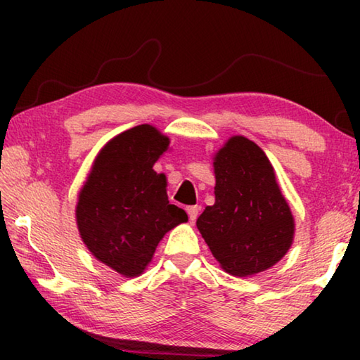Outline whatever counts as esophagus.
<instances>
[{
    "label": "esophagus",
    "mask_w": 360,
    "mask_h": 360,
    "mask_svg": "<svg viewBox=\"0 0 360 360\" xmlns=\"http://www.w3.org/2000/svg\"><path fill=\"white\" fill-rule=\"evenodd\" d=\"M198 211H200L198 206H188V208H187L188 221H191L192 224H193L195 221H197V217H198Z\"/></svg>",
    "instance_id": "esophagus-1"
}]
</instances>
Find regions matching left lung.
I'll list each match as a JSON object with an SVG mask.
<instances>
[{"mask_svg": "<svg viewBox=\"0 0 360 360\" xmlns=\"http://www.w3.org/2000/svg\"><path fill=\"white\" fill-rule=\"evenodd\" d=\"M216 202L197 219L225 271L251 276L281 260L294 240V217L265 152L245 136L214 155Z\"/></svg>", "mask_w": 360, "mask_h": 360, "instance_id": "8db88e82", "label": "left lung"}]
</instances>
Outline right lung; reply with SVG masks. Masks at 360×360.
<instances>
[{
	"label": "right lung",
	"instance_id": "obj_1",
	"mask_svg": "<svg viewBox=\"0 0 360 360\" xmlns=\"http://www.w3.org/2000/svg\"><path fill=\"white\" fill-rule=\"evenodd\" d=\"M169 139L143 124L112 138L96 155L79 192L76 221L96 259L127 278L139 276L163 235L187 221L169 205L165 174L152 167Z\"/></svg>",
	"mask_w": 360,
	"mask_h": 360
}]
</instances>
